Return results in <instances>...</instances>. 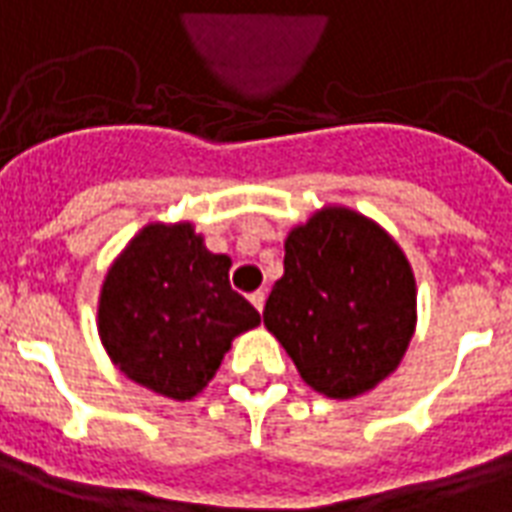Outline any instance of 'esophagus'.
Instances as JSON below:
<instances>
[{
  "instance_id": "1",
  "label": "esophagus",
  "mask_w": 512,
  "mask_h": 512,
  "mask_svg": "<svg viewBox=\"0 0 512 512\" xmlns=\"http://www.w3.org/2000/svg\"><path fill=\"white\" fill-rule=\"evenodd\" d=\"M264 300H267V294L264 292H253L251 294V302H253V308H256V311H264Z\"/></svg>"
}]
</instances>
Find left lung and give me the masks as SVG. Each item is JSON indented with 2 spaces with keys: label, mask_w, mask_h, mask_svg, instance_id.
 Instances as JSON below:
<instances>
[{
  "label": "left lung",
  "mask_w": 512,
  "mask_h": 512,
  "mask_svg": "<svg viewBox=\"0 0 512 512\" xmlns=\"http://www.w3.org/2000/svg\"><path fill=\"white\" fill-rule=\"evenodd\" d=\"M414 275L374 220L316 212L289 234L264 324L313 390L352 398L401 363L414 333Z\"/></svg>",
  "instance_id": "obj_1"
}]
</instances>
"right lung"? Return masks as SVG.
I'll list each match as a JSON object with an SVG mask.
<instances>
[{
  "instance_id": "right-lung-1",
  "label": "right lung",
  "mask_w": 512,
  "mask_h": 512,
  "mask_svg": "<svg viewBox=\"0 0 512 512\" xmlns=\"http://www.w3.org/2000/svg\"><path fill=\"white\" fill-rule=\"evenodd\" d=\"M229 267V256L207 251L188 223L141 231L100 292V338L119 371L177 401L199 393L234 335L261 322L231 289Z\"/></svg>"
}]
</instances>
